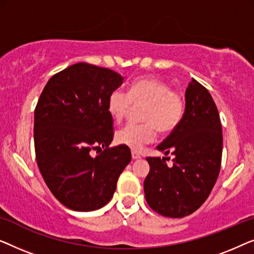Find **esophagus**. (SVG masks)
I'll list each match as a JSON object with an SVG mask.
<instances>
[{"label": "esophagus", "mask_w": 254, "mask_h": 254, "mask_svg": "<svg viewBox=\"0 0 254 254\" xmlns=\"http://www.w3.org/2000/svg\"><path fill=\"white\" fill-rule=\"evenodd\" d=\"M131 155H132V159H133V160L140 159V154H139V153L135 152V151H132L131 152Z\"/></svg>", "instance_id": "esophagus-1"}]
</instances>
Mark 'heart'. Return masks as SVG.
Segmentation results:
<instances>
[{
	"mask_svg": "<svg viewBox=\"0 0 254 254\" xmlns=\"http://www.w3.org/2000/svg\"><path fill=\"white\" fill-rule=\"evenodd\" d=\"M132 106H145L141 121L144 124H128L116 133V140L133 151H140L154 141L156 130L169 133L178 127L184 114V100L181 93L156 77H140L133 80L127 94L115 90L109 94L107 108L112 117L121 122L131 112Z\"/></svg>",
	"mask_w": 254,
	"mask_h": 254,
	"instance_id": "obj_1",
	"label": "heart"
}]
</instances>
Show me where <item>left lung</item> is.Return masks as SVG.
<instances>
[{
	"mask_svg": "<svg viewBox=\"0 0 254 254\" xmlns=\"http://www.w3.org/2000/svg\"><path fill=\"white\" fill-rule=\"evenodd\" d=\"M185 101L178 127L158 146L166 155H173V166H167L164 158H146L149 163L144 181L146 201L167 217L190 215L206 201L222 159V127L212 95L192 79Z\"/></svg>",
	"mask_w": 254,
	"mask_h": 254,
	"instance_id": "8db88e82",
	"label": "left lung"
}]
</instances>
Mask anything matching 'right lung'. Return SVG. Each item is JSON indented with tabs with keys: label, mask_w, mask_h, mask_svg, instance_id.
Listing matches in <instances>:
<instances>
[{
	"label": "right lung",
	"mask_w": 254,
	"mask_h": 254,
	"mask_svg": "<svg viewBox=\"0 0 254 254\" xmlns=\"http://www.w3.org/2000/svg\"><path fill=\"white\" fill-rule=\"evenodd\" d=\"M122 84L115 71L77 63L55 73L38 100L35 159L48 189L67 208L91 212L107 205L131 161L127 146L109 147L114 121L107 103ZM93 150L102 153L93 157Z\"/></svg>",
	"instance_id": "right-lung-1"
}]
</instances>
